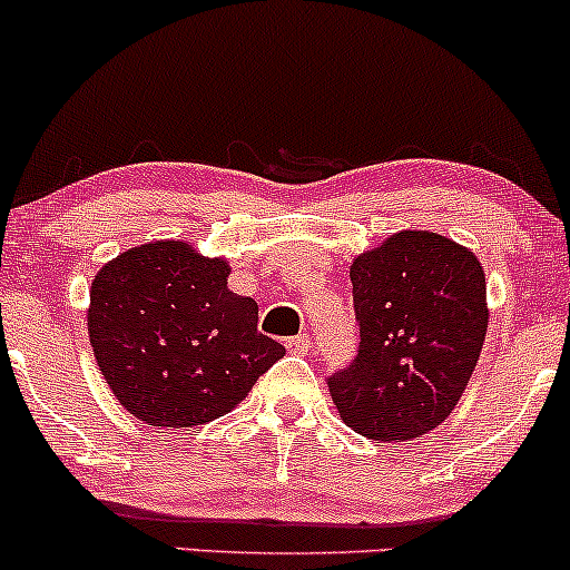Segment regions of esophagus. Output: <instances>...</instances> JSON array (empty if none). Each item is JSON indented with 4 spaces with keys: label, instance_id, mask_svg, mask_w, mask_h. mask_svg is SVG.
<instances>
[{
    "label": "esophagus",
    "instance_id": "34e87169",
    "mask_svg": "<svg viewBox=\"0 0 570 570\" xmlns=\"http://www.w3.org/2000/svg\"><path fill=\"white\" fill-rule=\"evenodd\" d=\"M286 347H289L292 353H307L313 347V337L311 334H297V337H292V340H286Z\"/></svg>",
    "mask_w": 570,
    "mask_h": 570
}]
</instances>
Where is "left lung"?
I'll list each match as a JSON object with an SVG mask.
<instances>
[{"label":"left lung","instance_id":"left-lung-1","mask_svg":"<svg viewBox=\"0 0 570 570\" xmlns=\"http://www.w3.org/2000/svg\"><path fill=\"white\" fill-rule=\"evenodd\" d=\"M358 353L326 376L355 433L409 441L441 424L475 372L489 326L485 276L470 249L403 230L351 267Z\"/></svg>","mask_w":570,"mask_h":570}]
</instances>
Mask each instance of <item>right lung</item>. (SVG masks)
I'll list each match as a JSON object with an SVG mask.
<instances>
[{
    "instance_id": "1",
    "label": "right lung",
    "mask_w": 570,
    "mask_h": 570,
    "mask_svg": "<svg viewBox=\"0 0 570 570\" xmlns=\"http://www.w3.org/2000/svg\"><path fill=\"white\" fill-rule=\"evenodd\" d=\"M230 267L183 242L111 259L89 292V342L114 395L154 428H194L242 403L284 355L257 328V303L228 289Z\"/></svg>"
}]
</instances>
